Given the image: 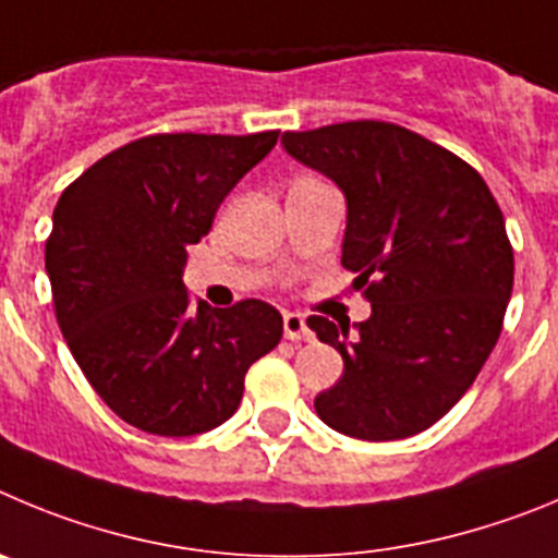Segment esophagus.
<instances>
[{
  "instance_id": "1",
  "label": "esophagus",
  "mask_w": 558,
  "mask_h": 558,
  "mask_svg": "<svg viewBox=\"0 0 558 558\" xmlns=\"http://www.w3.org/2000/svg\"><path fill=\"white\" fill-rule=\"evenodd\" d=\"M283 333L286 339L291 341H308L311 336V328L308 323H305V316L303 314H294V311H286L283 314Z\"/></svg>"
}]
</instances>
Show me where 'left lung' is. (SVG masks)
<instances>
[{"label":"left lung","mask_w":558,"mask_h":558,"mask_svg":"<svg viewBox=\"0 0 558 558\" xmlns=\"http://www.w3.org/2000/svg\"><path fill=\"white\" fill-rule=\"evenodd\" d=\"M280 144L348 199L341 267L373 303L353 328L308 316L344 361L316 414L366 441L430 428L478 378L511 298L514 253L489 185L459 155L375 119L283 133Z\"/></svg>","instance_id":"8db88e82"}]
</instances>
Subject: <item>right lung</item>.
Masks as SVG:
<instances>
[{"instance_id":"right-lung-1","label":"right lung","mask_w":558,"mask_h":558,"mask_svg":"<svg viewBox=\"0 0 558 558\" xmlns=\"http://www.w3.org/2000/svg\"><path fill=\"white\" fill-rule=\"evenodd\" d=\"M278 135H147L99 158L54 205V316L88 384L133 428H217L242 403L250 366L278 348V308L264 300L208 308L183 286L185 247L208 233Z\"/></svg>"}]
</instances>
